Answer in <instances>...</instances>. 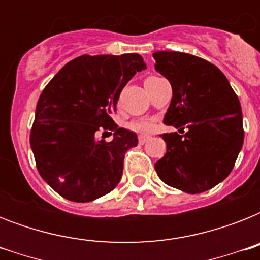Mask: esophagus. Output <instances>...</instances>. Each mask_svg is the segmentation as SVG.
<instances>
[{
	"instance_id": "obj_1",
	"label": "esophagus",
	"mask_w": 260,
	"mask_h": 260,
	"mask_svg": "<svg viewBox=\"0 0 260 260\" xmlns=\"http://www.w3.org/2000/svg\"><path fill=\"white\" fill-rule=\"evenodd\" d=\"M147 140H148V136H147V135H140V136H139V143H140V144H144Z\"/></svg>"
}]
</instances>
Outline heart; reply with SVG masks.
Listing matches in <instances>:
<instances>
[{
    "mask_svg": "<svg viewBox=\"0 0 260 260\" xmlns=\"http://www.w3.org/2000/svg\"><path fill=\"white\" fill-rule=\"evenodd\" d=\"M131 129L136 131V132H140V134H147L152 129V122L148 121V120H140V121H135L131 124Z\"/></svg>",
    "mask_w": 260,
    "mask_h": 260,
    "instance_id": "1",
    "label": "heart"
}]
</instances>
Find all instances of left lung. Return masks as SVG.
<instances>
[{"mask_svg": "<svg viewBox=\"0 0 260 260\" xmlns=\"http://www.w3.org/2000/svg\"><path fill=\"white\" fill-rule=\"evenodd\" d=\"M155 70L170 82L173 98L163 122L187 131L162 135L167 151L155 163L166 185L189 194L212 189L234 169L243 147L242 106L220 69L194 55L154 52Z\"/></svg>", "mask_w": 260, "mask_h": 260, "instance_id": "8db88e82", "label": "left lung"}]
</instances>
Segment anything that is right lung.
Listing matches in <instances>:
<instances>
[{
	"label": "right lung",
	"mask_w": 260,
	"mask_h": 260,
	"mask_svg": "<svg viewBox=\"0 0 260 260\" xmlns=\"http://www.w3.org/2000/svg\"><path fill=\"white\" fill-rule=\"evenodd\" d=\"M139 54L82 55L58 71L39 97L30 148L42 178L66 200L89 202L110 193L121 179L124 155L138 135L117 128L110 114L136 71ZM114 130L112 142L95 138Z\"/></svg>",
	"instance_id": "right-lung-1"
}]
</instances>
